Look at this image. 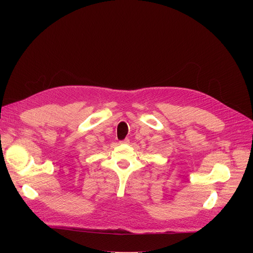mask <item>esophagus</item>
I'll use <instances>...</instances> for the list:
<instances>
[{"mask_svg":"<svg viewBox=\"0 0 253 253\" xmlns=\"http://www.w3.org/2000/svg\"><path fill=\"white\" fill-rule=\"evenodd\" d=\"M129 138H125V139H123L122 141H120V142H121V143H126V144H128L129 143Z\"/></svg>","mask_w":253,"mask_h":253,"instance_id":"obj_1","label":"esophagus"}]
</instances>
